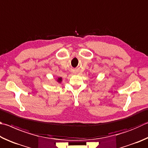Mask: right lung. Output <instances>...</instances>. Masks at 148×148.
I'll return each instance as SVG.
<instances>
[{
	"mask_svg": "<svg viewBox=\"0 0 148 148\" xmlns=\"http://www.w3.org/2000/svg\"><path fill=\"white\" fill-rule=\"evenodd\" d=\"M56 81L57 82H58V83H61L62 82V77H58V78H56Z\"/></svg>",
	"mask_w": 148,
	"mask_h": 148,
	"instance_id": "add662e5",
	"label": "right lung"
}]
</instances>
